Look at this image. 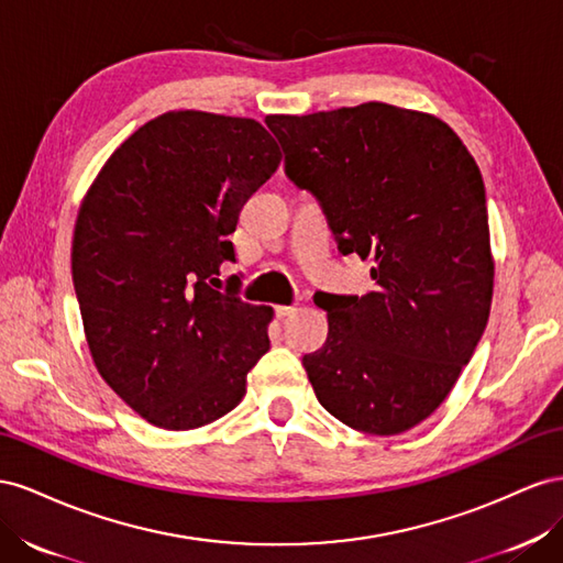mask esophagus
Here are the masks:
<instances>
[{"mask_svg": "<svg viewBox=\"0 0 563 563\" xmlns=\"http://www.w3.org/2000/svg\"><path fill=\"white\" fill-rule=\"evenodd\" d=\"M297 311V307H276V316L280 318V320H285V318H290L292 313Z\"/></svg>", "mask_w": 563, "mask_h": 563, "instance_id": "34e87169", "label": "esophagus"}]
</instances>
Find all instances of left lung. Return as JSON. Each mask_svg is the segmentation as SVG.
Listing matches in <instances>:
<instances>
[{
	"label": "left lung",
	"mask_w": 563,
	"mask_h": 563,
	"mask_svg": "<svg viewBox=\"0 0 563 563\" xmlns=\"http://www.w3.org/2000/svg\"><path fill=\"white\" fill-rule=\"evenodd\" d=\"M266 124L340 252L375 262L367 295H316L328 340L301 361L316 398L351 429L404 433L451 394L488 323L495 264L478 165L443 120L389 103Z\"/></svg>",
	"instance_id": "obj_1"
}]
</instances>
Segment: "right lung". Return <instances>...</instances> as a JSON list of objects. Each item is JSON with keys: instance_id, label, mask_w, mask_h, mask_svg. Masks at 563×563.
<instances>
[{"instance_id": "right-lung-1", "label": "right lung", "mask_w": 563, "mask_h": 563, "mask_svg": "<svg viewBox=\"0 0 563 563\" xmlns=\"http://www.w3.org/2000/svg\"><path fill=\"white\" fill-rule=\"evenodd\" d=\"M250 118L165 112L108 157L79 205L73 283L96 371L143 420L210 424L247 391L271 307L219 292L240 210L280 165ZM236 285L233 286L232 283Z\"/></svg>"}]
</instances>
